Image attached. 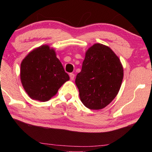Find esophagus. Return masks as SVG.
Returning <instances> with one entry per match:
<instances>
[{
	"instance_id": "obj_1",
	"label": "esophagus",
	"mask_w": 152,
	"mask_h": 152,
	"mask_svg": "<svg viewBox=\"0 0 152 152\" xmlns=\"http://www.w3.org/2000/svg\"><path fill=\"white\" fill-rule=\"evenodd\" d=\"M70 79L71 80H74V78H75V75L73 74V73H70Z\"/></svg>"
}]
</instances>
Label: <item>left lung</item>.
Here are the masks:
<instances>
[{
	"label": "left lung",
	"mask_w": 152,
	"mask_h": 152,
	"mask_svg": "<svg viewBox=\"0 0 152 152\" xmlns=\"http://www.w3.org/2000/svg\"><path fill=\"white\" fill-rule=\"evenodd\" d=\"M123 74L119 58L110 48L100 43L91 46L75 79L83 104L93 110L107 107L119 92Z\"/></svg>",
	"instance_id": "8db88e82"
}]
</instances>
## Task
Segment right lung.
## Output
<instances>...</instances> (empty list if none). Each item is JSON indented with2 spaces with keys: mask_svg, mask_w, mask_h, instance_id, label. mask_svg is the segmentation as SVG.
Wrapping results in <instances>:
<instances>
[{
  "mask_svg": "<svg viewBox=\"0 0 152 152\" xmlns=\"http://www.w3.org/2000/svg\"><path fill=\"white\" fill-rule=\"evenodd\" d=\"M69 79L55 50L48 45L34 50L20 64L23 86L29 96L36 100H49Z\"/></svg>",
  "mask_w": 152,
  "mask_h": 152,
  "instance_id": "obj_1",
  "label": "right lung"
}]
</instances>
